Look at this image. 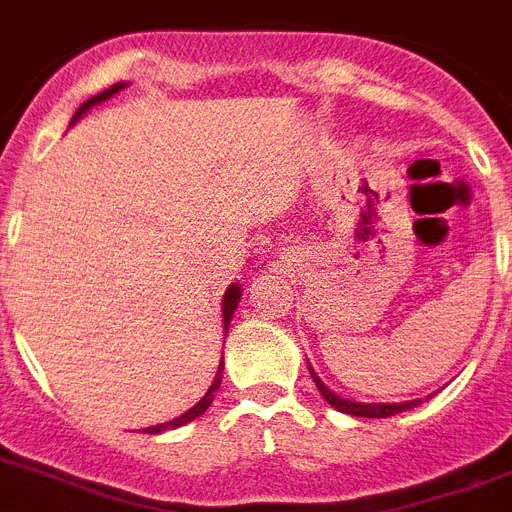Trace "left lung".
<instances>
[{
	"mask_svg": "<svg viewBox=\"0 0 512 512\" xmlns=\"http://www.w3.org/2000/svg\"><path fill=\"white\" fill-rule=\"evenodd\" d=\"M309 375H312L314 386L320 388V393L325 396V401L330 403L332 409L342 411V414H350V416H363V419H388V416H396L401 414V411H409V409H416L421 403V398H416V401H401V403H363V401H353V398H342L337 396L335 391H330V388L325 386V383L320 381V375L314 373V368L309 365ZM431 398V396H426Z\"/></svg>",
	"mask_w": 512,
	"mask_h": 512,
	"instance_id": "left-lung-1",
	"label": "left lung"
}]
</instances>
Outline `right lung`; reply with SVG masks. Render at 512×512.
<instances>
[{
    "instance_id": "add662e5",
    "label": "right lung",
    "mask_w": 512,
    "mask_h": 512,
    "mask_svg": "<svg viewBox=\"0 0 512 512\" xmlns=\"http://www.w3.org/2000/svg\"><path fill=\"white\" fill-rule=\"evenodd\" d=\"M126 86H129V83H126V81L114 83V86L106 88V91L98 93V96H91V98H88V101H83V103H81V109L75 111L73 119H70V126H73L78 119H83L88 109H93V106H98V103H103V101H109L111 96H116V93H119V91H124ZM241 294H243V289H241V284H236V281H233L231 287L225 289V294H223V307H220V312H223V330H225V332H228V325H231V320H233V312H236L238 302H241ZM220 381H223V360H220L218 373H215L213 383H210V388H208V393H205V396L200 398V401L195 403L192 409H187L185 414L177 416V419H172V421H164V424H157V426H147V429H142L144 434H162V431L180 429V426H185L187 421H192V419H198V416H203L205 411H208L210 403H213L215 391H218V388H220Z\"/></svg>"
}]
</instances>
